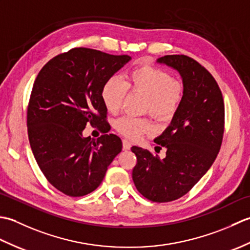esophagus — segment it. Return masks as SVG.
I'll use <instances>...</instances> for the list:
<instances>
[{
	"label": "esophagus",
	"mask_w": 250,
	"mask_h": 250,
	"mask_svg": "<svg viewBox=\"0 0 250 250\" xmlns=\"http://www.w3.org/2000/svg\"><path fill=\"white\" fill-rule=\"evenodd\" d=\"M122 148H124V150H129L131 148V143L128 140H124L122 141Z\"/></svg>",
	"instance_id": "34e87169"
}]
</instances>
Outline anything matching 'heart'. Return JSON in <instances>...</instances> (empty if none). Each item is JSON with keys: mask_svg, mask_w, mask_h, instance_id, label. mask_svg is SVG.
<instances>
[{"mask_svg": "<svg viewBox=\"0 0 250 250\" xmlns=\"http://www.w3.org/2000/svg\"><path fill=\"white\" fill-rule=\"evenodd\" d=\"M143 95L142 110L149 113L158 121H169L176 115L185 98L182 81L173 78L167 72L155 65L143 63L136 65L126 75L125 83L110 77L101 90V99L109 113L116 114L121 108L126 93ZM115 129L121 135L132 140L152 131L148 118L122 116L115 121Z\"/></svg>", "mask_w": 250, "mask_h": 250, "instance_id": "obj_1", "label": "heart"}]
</instances>
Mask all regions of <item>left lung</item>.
<instances>
[{
  "label": "left lung",
  "instance_id": "left-lung-1",
  "mask_svg": "<svg viewBox=\"0 0 250 250\" xmlns=\"http://www.w3.org/2000/svg\"><path fill=\"white\" fill-rule=\"evenodd\" d=\"M158 62L179 72L185 98L171 125L155 140L156 150L166 148V158L131 148L137 159L132 178L143 196L164 203L188 193L214 163L225 132V103L213 75L192 58L168 55Z\"/></svg>",
  "mask_w": 250,
  "mask_h": 250
}]
</instances>
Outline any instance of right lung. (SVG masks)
Wrapping results in <instances>:
<instances>
[{
	"label": "right lung",
	"mask_w": 250,
	"mask_h": 250,
	"mask_svg": "<svg viewBox=\"0 0 250 250\" xmlns=\"http://www.w3.org/2000/svg\"><path fill=\"white\" fill-rule=\"evenodd\" d=\"M130 59L78 47L52 58L37 75L26 110L29 141L42 173L62 193L92 192L121 151L117 135L92 140L83 131L87 124L109 125L101 90Z\"/></svg>",
	"instance_id": "1"
}]
</instances>
